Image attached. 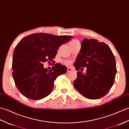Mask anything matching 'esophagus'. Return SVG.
<instances>
[{
    "instance_id": "1",
    "label": "esophagus",
    "mask_w": 129,
    "mask_h": 129,
    "mask_svg": "<svg viewBox=\"0 0 129 129\" xmlns=\"http://www.w3.org/2000/svg\"><path fill=\"white\" fill-rule=\"evenodd\" d=\"M72 68H70V67L67 68V72H71V71H72Z\"/></svg>"
}]
</instances>
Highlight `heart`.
<instances>
[{
	"label": "heart",
	"mask_w": 129,
	"mask_h": 129,
	"mask_svg": "<svg viewBox=\"0 0 129 129\" xmlns=\"http://www.w3.org/2000/svg\"><path fill=\"white\" fill-rule=\"evenodd\" d=\"M78 43H79L78 40H72L70 42V46H71L78 44ZM63 63L66 65H70L71 63H72V62L71 61H69V60H66V61H63Z\"/></svg>",
	"instance_id": "1"
}]
</instances>
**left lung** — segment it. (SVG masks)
<instances>
[{"label":"left lung","mask_w":129,"mask_h":129,"mask_svg":"<svg viewBox=\"0 0 129 129\" xmlns=\"http://www.w3.org/2000/svg\"><path fill=\"white\" fill-rule=\"evenodd\" d=\"M74 66L77 72L74 87L87 98L97 99L107 94L113 86L116 73L115 57L110 47L96 39H84Z\"/></svg>","instance_id":"8db88e82"}]
</instances>
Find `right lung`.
I'll use <instances>...</instances> for the list:
<instances>
[{"label": "right lung", "mask_w": 129, "mask_h": 129, "mask_svg": "<svg viewBox=\"0 0 129 129\" xmlns=\"http://www.w3.org/2000/svg\"><path fill=\"white\" fill-rule=\"evenodd\" d=\"M72 38L71 36L35 33L21 40L14 51L12 68L15 85L22 95L33 100L49 95L57 77L66 73L67 67L56 63L48 71L42 63L52 61L58 47Z\"/></svg>", "instance_id": "right-lung-1"}]
</instances>
